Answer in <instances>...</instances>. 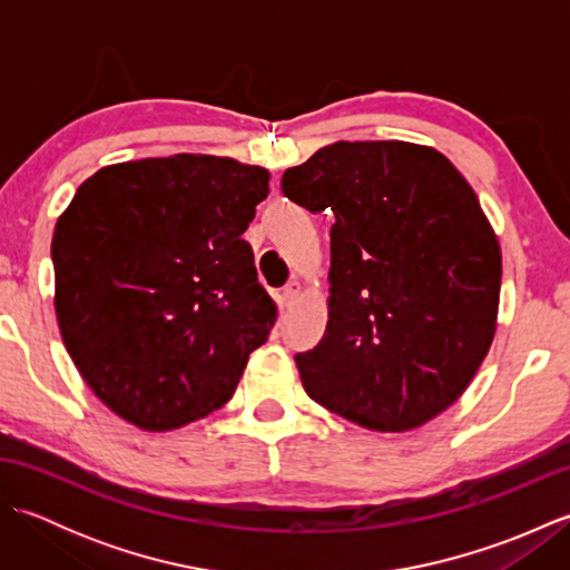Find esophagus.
<instances>
[{
    "label": "esophagus",
    "instance_id": "1",
    "mask_svg": "<svg viewBox=\"0 0 570 570\" xmlns=\"http://www.w3.org/2000/svg\"><path fill=\"white\" fill-rule=\"evenodd\" d=\"M298 294H301V284H298V282H288V284L284 286V304H286V306L294 304Z\"/></svg>",
    "mask_w": 570,
    "mask_h": 570
}]
</instances>
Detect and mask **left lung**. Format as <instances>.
<instances>
[{"instance_id": "1", "label": "left lung", "mask_w": 570, "mask_h": 570, "mask_svg": "<svg viewBox=\"0 0 570 570\" xmlns=\"http://www.w3.org/2000/svg\"><path fill=\"white\" fill-rule=\"evenodd\" d=\"M333 215L328 325L296 353L306 394L372 431L458 402L494 337L502 254L468 180L409 141H337L282 176Z\"/></svg>"}]
</instances>
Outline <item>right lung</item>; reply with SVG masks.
I'll use <instances>...</instances> for the list:
<instances>
[{"label": "right lung", "instance_id": "1", "mask_svg": "<svg viewBox=\"0 0 570 570\" xmlns=\"http://www.w3.org/2000/svg\"><path fill=\"white\" fill-rule=\"evenodd\" d=\"M269 171L178 154L107 166L60 215L56 316L82 380L117 416L171 431L235 394L276 321L242 239Z\"/></svg>", "mask_w": 570, "mask_h": 570}]
</instances>
